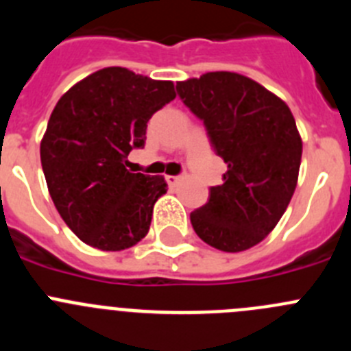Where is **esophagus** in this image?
<instances>
[{
    "mask_svg": "<svg viewBox=\"0 0 351 351\" xmlns=\"http://www.w3.org/2000/svg\"><path fill=\"white\" fill-rule=\"evenodd\" d=\"M165 181L169 186H176L181 181V178H179V176H165Z\"/></svg>",
    "mask_w": 351,
    "mask_h": 351,
    "instance_id": "obj_1",
    "label": "esophagus"
}]
</instances>
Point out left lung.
<instances>
[{
    "label": "left lung",
    "mask_w": 351,
    "mask_h": 351,
    "mask_svg": "<svg viewBox=\"0 0 351 351\" xmlns=\"http://www.w3.org/2000/svg\"><path fill=\"white\" fill-rule=\"evenodd\" d=\"M176 88L228 165L223 184L212 186L207 204L189 215L193 230L224 252L250 249L280 221L298 184L303 143L291 109L257 82L228 71Z\"/></svg>",
    "instance_id": "1"
}]
</instances>
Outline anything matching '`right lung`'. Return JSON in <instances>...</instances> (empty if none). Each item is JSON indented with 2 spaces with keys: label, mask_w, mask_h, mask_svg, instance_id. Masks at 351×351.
<instances>
[{
  "label": "right lung",
  "mask_w": 351,
  "mask_h": 351,
  "mask_svg": "<svg viewBox=\"0 0 351 351\" xmlns=\"http://www.w3.org/2000/svg\"><path fill=\"white\" fill-rule=\"evenodd\" d=\"M173 99L172 82L104 67L71 86L51 111L41 167L60 217L86 245L123 250L149 231L167 182L132 173L127 156L144 147L149 118Z\"/></svg>",
  "instance_id": "1"
}]
</instances>
